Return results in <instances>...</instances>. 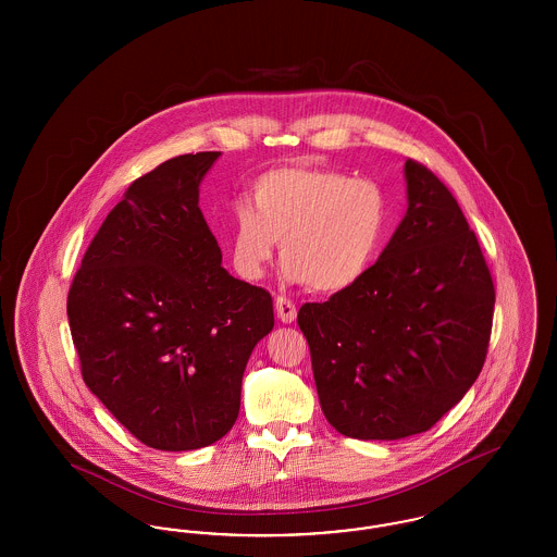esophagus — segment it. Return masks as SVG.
Instances as JSON below:
<instances>
[{"mask_svg": "<svg viewBox=\"0 0 557 557\" xmlns=\"http://www.w3.org/2000/svg\"><path fill=\"white\" fill-rule=\"evenodd\" d=\"M275 313H277L280 321L292 323L296 319V305L286 296H277L275 298Z\"/></svg>", "mask_w": 557, "mask_h": 557, "instance_id": "esophagus-1", "label": "esophagus"}]
</instances>
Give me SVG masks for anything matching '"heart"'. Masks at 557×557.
<instances>
[{
    "instance_id": "heart-1",
    "label": "heart",
    "mask_w": 557,
    "mask_h": 557,
    "mask_svg": "<svg viewBox=\"0 0 557 557\" xmlns=\"http://www.w3.org/2000/svg\"><path fill=\"white\" fill-rule=\"evenodd\" d=\"M250 202L232 209L230 257L242 280L263 277L280 255L284 275L309 290L352 288L373 265L388 225L386 191L323 166H280L259 175Z\"/></svg>"
}]
</instances>
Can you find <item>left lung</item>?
I'll use <instances>...</instances> for the list:
<instances>
[{
	"mask_svg": "<svg viewBox=\"0 0 557 557\" xmlns=\"http://www.w3.org/2000/svg\"><path fill=\"white\" fill-rule=\"evenodd\" d=\"M407 212L361 282L305 302L323 416L341 434L397 441L436 424L484 366L495 286L457 200L405 162Z\"/></svg>",
	"mask_w": 557,
	"mask_h": 557,
	"instance_id": "obj_1",
	"label": "left lung"
}]
</instances>
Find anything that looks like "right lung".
I'll list each match as a JSON object with an SVG mask.
<instances>
[{
    "instance_id": "1",
    "label": "right lung",
    "mask_w": 557,
    "mask_h": 557,
    "mask_svg": "<svg viewBox=\"0 0 557 557\" xmlns=\"http://www.w3.org/2000/svg\"><path fill=\"white\" fill-rule=\"evenodd\" d=\"M221 152L166 160L127 187L91 239L66 313L89 391L133 436L200 449L236 424L271 294L232 277L198 207Z\"/></svg>"
}]
</instances>
